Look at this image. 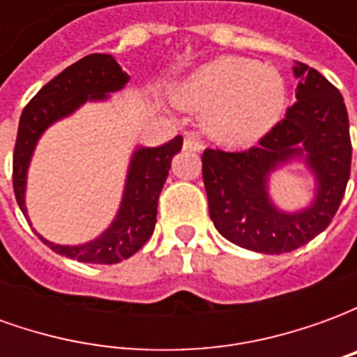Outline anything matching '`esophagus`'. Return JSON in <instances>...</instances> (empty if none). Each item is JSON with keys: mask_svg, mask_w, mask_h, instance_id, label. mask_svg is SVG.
<instances>
[{"mask_svg": "<svg viewBox=\"0 0 357 357\" xmlns=\"http://www.w3.org/2000/svg\"><path fill=\"white\" fill-rule=\"evenodd\" d=\"M183 149H187V151H195V153H197V151H201L202 149V143L197 139L195 135H187L185 141H183Z\"/></svg>", "mask_w": 357, "mask_h": 357, "instance_id": "1", "label": "esophagus"}]
</instances>
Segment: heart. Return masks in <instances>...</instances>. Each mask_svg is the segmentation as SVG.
Listing matches in <instances>:
<instances>
[{"label":"heart","mask_w":357,"mask_h":357,"mask_svg":"<svg viewBox=\"0 0 357 357\" xmlns=\"http://www.w3.org/2000/svg\"><path fill=\"white\" fill-rule=\"evenodd\" d=\"M176 99L204 110V128L220 143L248 147L275 128L287 107V86L273 66L247 57H218L197 66Z\"/></svg>","instance_id":"heart-1"}]
</instances>
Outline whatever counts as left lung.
Here are the masks:
<instances>
[{
  "mask_svg": "<svg viewBox=\"0 0 357 357\" xmlns=\"http://www.w3.org/2000/svg\"><path fill=\"white\" fill-rule=\"evenodd\" d=\"M296 102L284 120L248 151L206 149L202 179L210 220L237 247L281 255L306 245L327 229L350 178L352 143L342 95L325 76L294 63ZM302 163L314 179L306 207L281 209L268 193L271 174Z\"/></svg>",
  "mask_w": 357,
  "mask_h": 357,
  "instance_id": "left-lung-1",
  "label": "left lung"
}]
</instances>
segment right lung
Returning <instances> with one entry per match:
<instances>
[{
    "label": "right lung",
    "instance_id": "add662e5",
    "mask_svg": "<svg viewBox=\"0 0 357 357\" xmlns=\"http://www.w3.org/2000/svg\"><path fill=\"white\" fill-rule=\"evenodd\" d=\"M130 76L112 55H88L57 74L43 86L22 110L13 155V187L22 214L30 222L26 208V179L32 156L42 135L59 120L73 116L86 102L109 101L110 93L126 88ZM183 145L176 135L158 147L133 149L126 172L122 201L109 227L95 239L82 245H57L38 233L47 247L66 258L86 264H118L135 255L155 231L156 204L174 155Z\"/></svg>",
    "mask_w": 357,
    "mask_h": 357
}]
</instances>
